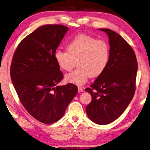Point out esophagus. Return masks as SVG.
I'll use <instances>...</instances> for the list:
<instances>
[{
    "instance_id": "1",
    "label": "esophagus",
    "mask_w": 150,
    "mask_h": 150,
    "mask_svg": "<svg viewBox=\"0 0 150 150\" xmlns=\"http://www.w3.org/2000/svg\"><path fill=\"white\" fill-rule=\"evenodd\" d=\"M78 91H79V92H83V91H84V90H83V88L81 87V86H79V87H78Z\"/></svg>"
}]
</instances>
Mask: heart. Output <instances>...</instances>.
<instances>
[{
    "label": "heart",
    "instance_id": "b5f03b06",
    "mask_svg": "<svg viewBox=\"0 0 150 150\" xmlns=\"http://www.w3.org/2000/svg\"><path fill=\"white\" fill-rule=\"evenodd\" d=\"M66 51L57 49L54 58L64 71H70L76 65L78 68L65 76L68 83L83 85L90 77H98L104 72L110 60V49L104 40H98L86 34H79L70 41Z\"/></svg>",
    "mask_w": 150,
    "mask_h": 150
}]
</instances>
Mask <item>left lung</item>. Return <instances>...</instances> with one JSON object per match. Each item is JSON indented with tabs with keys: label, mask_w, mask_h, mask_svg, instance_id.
<instances>
[{
	"label": "left lung",
	"mask_w": 150,
	"mask_h": 150,
	"mask_svg": "<svg viewBox=\"0 0 150 150\" xmlns=\"http://www.w3.org/2000/svg\"><path fill=\"white\" fill-rule=\"evenodd\" d=\"M99 30L108 36L110 60L104 72L85 89L92 96L86 111L93 122L106 125L119 118L133 99L138 64L133 49L120 34L107 28Z\"/></svg>",
	"instance_id": "1"
}]
</instances>
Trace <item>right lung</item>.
<instances>
[{
	"mask_svg": "<svg viewBox=\"0 0 150 150\" xmlns=\"http://www.w3.org/2000/svg\"><path fill=\"white\" fill-rule=\"evenodd\" d=\"M67 30L62 25L40 26L20 42L11 61V79L20 101L43 124L59 120L78 91L71 83L57 86L63 74L54 52Z\"/></svg>",
	"mask_w": 150,
	"mask_h": 150,
	"instance_id": "right-lung-1",
	"label": "right lung"
}]
</instances>
